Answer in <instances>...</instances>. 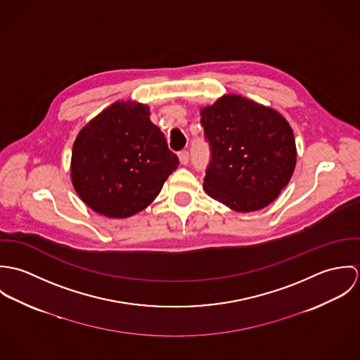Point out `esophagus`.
Returning <instances> with one entry per match:
<instances>
[{"label": "esophagus", "mask_w": 360, "mask_h": 360, "mask_svg": "<svg viewBox=\"0 0 360 360\" xmlns=\"http://www.w3.org/2000/svg\"><path fill=\"white\" fill-rule=\"evenodd\" d=\"M179 159H180V163H181V165H187L188 160H190L188 151H181V153L179 154Z\"/></svg>", "instance_id": "1"}]
</instances>
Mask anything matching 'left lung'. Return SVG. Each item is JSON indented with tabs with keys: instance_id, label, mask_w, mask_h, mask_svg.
Instances as JSON below:
<instances>
[{
	"instance_id": "8db88e82",
	"label": "left lung",
	"mask_w": 360,
	"mask_h": 360,
	"mask_svg": "<svg viewBox=\"0 0 360 360\" xmlns=\"http://www.w3.org/2000/svg\"><path fill=\"white\" fill-rule=\"evenodd\" d=\"M201 124L210 147L206 194L237 212L273 202L297 162L288 122L269 106L229 94L201 109Z\"/></svg>"
}]
</instances>
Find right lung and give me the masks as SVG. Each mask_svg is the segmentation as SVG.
<instances>
[{"label":"right lung","mask_w":360,"mask_h":360,"mask_svg":"<svg viewBox=\"0 0 360 360\" xmlns=\"http://www.w3.org/2000/svg\"><path fill=\"white\" fill-rule=\"evenodd\" d=\"M179 166L147 105L117 101L77 134L70 177L83 202L106 217H129L150 205Z\"/></svg>","instance_id":"add662e5"}]
</instances>
